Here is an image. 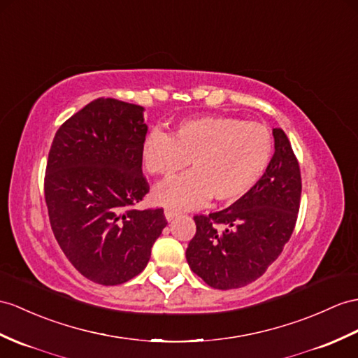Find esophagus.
<instances>
[{"label": "esophagus", "instance_id": "obj_1", "mask_svg": "<svg viewBox=\"0 0 358 358\" xmlns=\"http://www.w3.org/2000/svg\"><path fill=\"white\" fill-rule=\"evenodd\" d=\"M164 214H165V219H167V222H171L173 219H174V217H178V211H174V209H170V208H167V209H165V211H164Z\"/></svg>", "mask_w": 358, "mask_h": 358}]
</instances>
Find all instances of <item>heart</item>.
<instances>
[{"mask_svg": "<svg viewBox=\"0 0 358 358\" xmlns=\"http://www.w3.org/2000/svg\"><path fill=\"white\" fill-rule=\"evenodd\" d=\"M273 155V136L261 123L209 115L180 121L173 135L153 129L143 144L144 169L170 179L187 167L189 173L164 182L153 191L156 203L189 209L215 202H234L255 187Z\"/></svg>", "mask_w": 358, "mask_h": 358, "instance_id": "b5f03b06", "label": "heart"}]
</instances>
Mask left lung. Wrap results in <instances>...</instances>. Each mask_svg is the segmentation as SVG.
<instances>
[{
	"instance_id": "left-lung-1",
	"label": "left lung",
	"mask_w": 358,
	"mask_h": 358,
	"mask_svg": "<svg viewBox=\"0 0 358 358\" xmlns=\"http://www.w3.org/2000/svg\"><path fill=\"white\" fill-rule=\"evenodd\" d=\"M275 153L249 193L229 208L194 215L187 248L193 272L213 289H240L258 280L290 240L301 203V170L289 138L273 129Z\"/></svg>"
}]
</instances>
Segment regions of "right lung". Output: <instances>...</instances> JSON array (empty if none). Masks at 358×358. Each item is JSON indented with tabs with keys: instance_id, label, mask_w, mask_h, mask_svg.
<instances>
[{
	"instance_id": "1",
	"label": "right lung",
	"mask_w": 358,
	"mask_h": 358,
	"mask_svg": "<svg viewBox=\"0 0 358 358\" xmlns=\"http://www.w3.org/2000/svg\"><path fill=\"white\" fill-rule=\"evenodd\" d=\"M143 112L115 99L94 100L59 127L48 153L51 229L69 263L101 285L141 273L167 224L162 208L134 209L150 189L141 169Z\"/></svg>"
}]
</instances>
